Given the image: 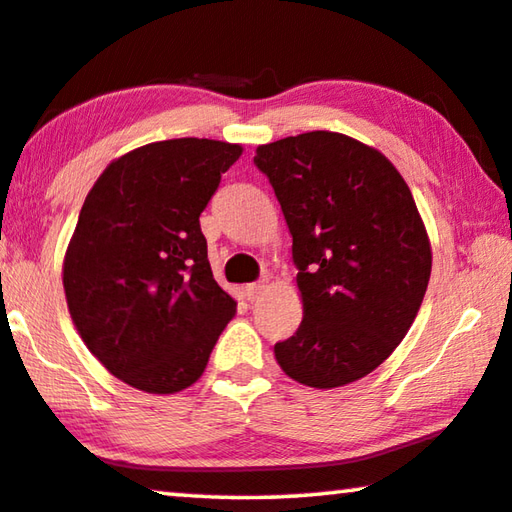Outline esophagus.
Segmentation results:
<instances>
[{"label":"esophagus","instance_id":"obj_1","mask_svg":"<svg viewBox=\"0 0 512 512\" xmlns=\"http://www.w3.org/2000/svg\"><path fill=\"white\" fill-rule=\"evenodd\" d=\"M243 294H246L250 303H255V300H259V296L264 294V282H253V285H246Z\"/></svg>","mask_w":512,"mask_h":512}]
</instances>
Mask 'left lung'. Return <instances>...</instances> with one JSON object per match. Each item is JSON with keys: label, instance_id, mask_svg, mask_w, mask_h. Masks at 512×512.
Wrapping results in <instances>:
<instances>
[{"label": "left lung", "instance_id": "1", "mask_svg": "<svg viewBox=\"0 0 512 512\" xmlns=\"http://www.w3.org/2000/svg\"><path fill=\"white\" fill-rule=\"evenodd\" d=\"M291 232L303 321L275 360L296 383L332 389L383 364L415 321L431 241L415 198L383 152L337 132L259 145Z\"/></svg>", "mask_w": 512, "mask_h": 512}]
</instances>
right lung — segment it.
I'll list each match as a JSON object with an SVG mask.
<instances>
[{"label":"right lung","mask_w":512,"mask_h":512,"mask_svg":"<svg viewBox=\"0 0 512 512\" xmlns=\"http://www.w3.org/2000/svg\"><path fill=\"white\" fill-rule=\"evenodd\" d=\"M241 152L212 139L148 143L111 161L81 207L63 259L72 323L141 392L196 383L237 312L214 280L200 214Z\"/></svg>","instance_id":"obj_1"}]
</instances>
